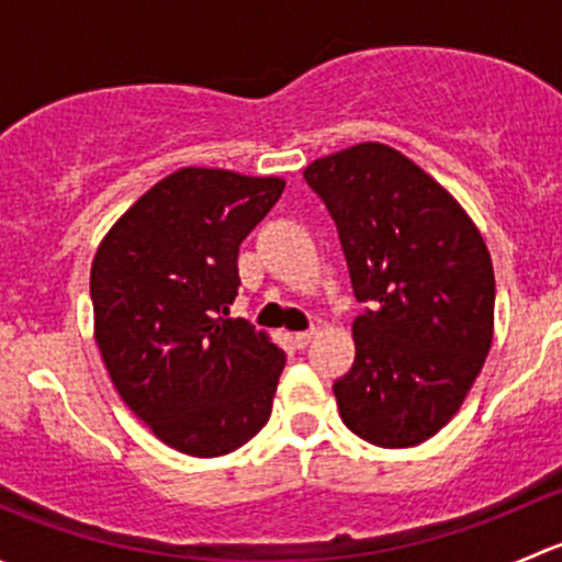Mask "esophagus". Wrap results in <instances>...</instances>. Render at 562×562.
<instances>
[{
	"label": "esophagus",
	"instance_id": "obj_1",
	"mask_svg": "<svg viewBox=\"0 0 562 562\" xmlns=\"http://www.w3.org/2000/svg\"><path fill=\"white\" fill-rule=\"evenodd\" d=\"M315 337V328H307V331H299V334H293V345H296L299 350L302 348H307L310 345V339Z\"/></svg>",
	"mask_w": 562,
	"mask_h": 562
}]
</instances>
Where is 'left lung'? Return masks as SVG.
Segmentation results:
<instances>
[{"mask_svg":"<svg viewBox=\"0 0 562 562\" xmlns=\"http://www.w3.org/2000/svg\"><path fill=\"white\" fill-rule=\"evenodd\" d=\"M304 179L337 223L356 299L370 304L353 321V367L334 381L339 416L372 446L424 443L490 353V249L454 195L386 144L321 157Z\"/></svg>","mask_w":562,"mask_h":562,"instance_id":"1","label":"left lung"}]
</instances>
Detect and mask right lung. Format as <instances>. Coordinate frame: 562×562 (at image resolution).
<instances>
[{
  "label": "right lung",
  "instance_id": "right-lung-1",
  "mask_svg": "<svg viewBox=\"0 0 562 562\" xmlns=\"http://www.w3.org/2000/svg\"><path fill=\"white\" fill-rule=\"evenodd\" d=\"M282 190L277 176L181 168L144 192L94 252V342L108 375L181 454H231L271 416L285 353L228 313L239 245Z\"/></svg>",
  "mask_w": 562,
  "mask_h": 562
}]
</instances>
